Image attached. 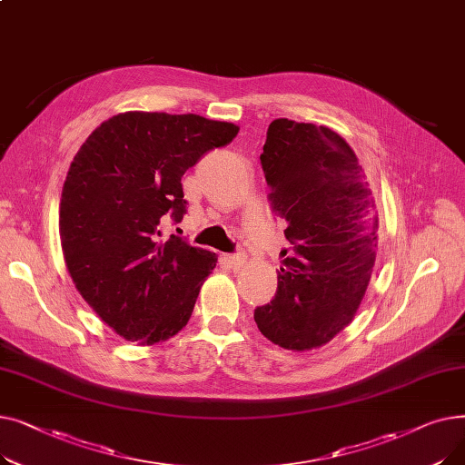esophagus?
<instances>
[{"label": "esophagus", "instance_id": "obj_1", "mask_svg": "<svg viewBox=\"0 0 465 465\" xmlns=\"http://www.w3.org/2000/svg\"><path fill=\"white\" fill-rule=\"evenodd\" d=\"M224 260L232 267V270H239V267L247 262V256H245V252H235V254H228Z\"/></svg>", "mask_w": 465, "mask_h": 465}]
</instances>
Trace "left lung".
I'll return each instance as SVG.
<instances>
[{
	"mask_svg": "<svg viewBox=\"0 0 465 465\" xmlns=\"http://www.w3.org/2000/svg\"><path fill=\"white\" fill-rule=\"evenodd\" d=\"M262 169L272 211L288 223L275 298L254 309L258 330L288 351L326 345L370 284L377 249L375 202L349 143L326 126L277 118Z\"/></svg>",
	"mask_w": 465,
	"mask_h": 465,
	"instance_id": "obj_1",
	"label": "left lung"
}]
</instances>
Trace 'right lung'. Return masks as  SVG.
I'll return each mask as SVG.
<instances>
[{
    "label": "right lung",
    "instance_id": "right-lung-1",
    "mask_svg": "<svg viewBox=\"0 0 465 465\" xmlns=\"http://www.w3.org/2000/svg\"><path fill=\"white\" fill-rule=\"evenodd\" d=\"M237 132L200 114L130 111L95 128L73 158L60 203L67 270L126 341L153 345L186 326L216 256L175 233L163 241L160 226L186 214V169Z\"/></svg>",
    "mask_w": 465,
    "mask_h": 465
}]
</instances>
